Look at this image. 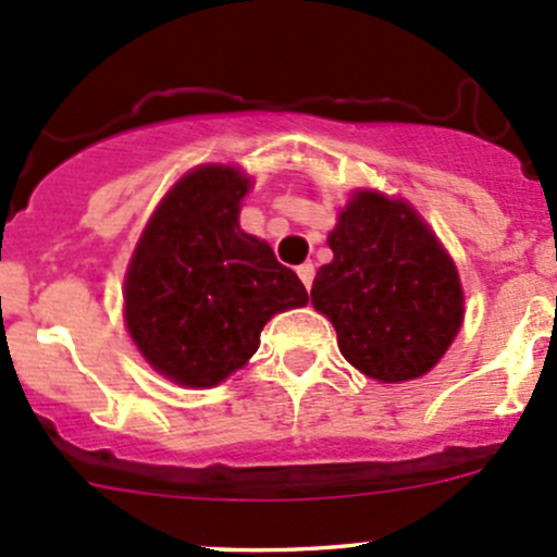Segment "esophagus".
Returning a JSON list of instances; mask_svg holds the SVG:
<instances>
[{"label": "esophagus", "mask_w": 557, "mask_h": 557, "mask_svg": "<svg viewBox=\"0 0 557 557\" xmlns=\"http://www.w3.org/2000/svg\"><path fill=\"white\" fill-rule=\"evenodd\" d=\"M296 274H299V280L305 283V288L310 290L312 288V280H314V267L312 263H301L299 269H296Z\"/></svg>", "instance_id": "34e87169"}]
</instances>
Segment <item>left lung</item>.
Masks as SVG:
<instances>
[{
	"label": "left lung",
	"mask_w": 557,
	"mask_h": 557,
	"mask_svg": "<svg viewBox=\"0 0 557 557\" xmlns=\"http://www.w3.org/2000/svg\"><path fill=\"white\" fill-rule=\"evenodd\" d=\"M334 261L318 269L312 305L334 323L339 350L380 383L423 377L463 320L455 263L418 212L361 190L329 234Z\"/></svg>",
	"instance_id": "obj_1"
}]
</instances>
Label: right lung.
Segmentation results:
<instances>
[{
	"mask_svg": "<svg viewBox=\"0 0 557 557\" xmlns=\"http://www.w3.org/2000/svg\"><path fill=\"white\" fill-rule=\"evenodd\" d=\"M250 180L199 166L150 218L126 274V325L150 367L210 387L258 350L274 312L305 307L307 288L272 247L239 228Z\"/></svg>",
	"mask_w": 557,
	"mask_h": 557,
	"instance_id": "1",
	"label": "right lung"
}]
</instances>
